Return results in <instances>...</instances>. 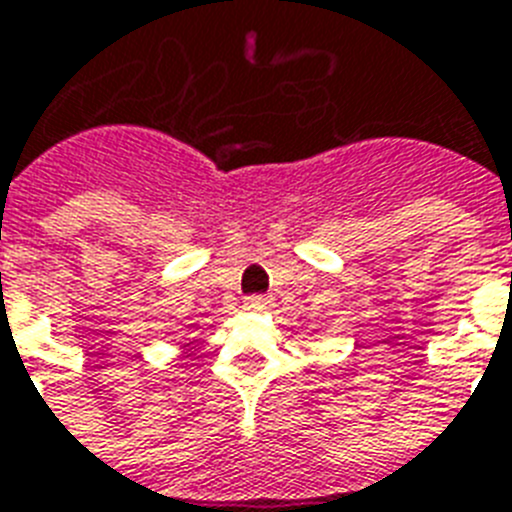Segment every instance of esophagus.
Instances as JSON below:
<instances>
[{
    "instance_id": "esophagus-1",
    "label": "esophagus",
    "mask_w": 512,
    "mask_h": 512,
    "mask_svg": "<svg viewBox=\"0 0 512 512\" xmlns=\"http://www.w3.org/2000/svg\"><path fill=\"white\" fill-rule=\"evenodd\" d=\"M270 304H273V299L268 294H252L244 299V309H249V312H263Z\"/></svg>"
}]
</instances>
